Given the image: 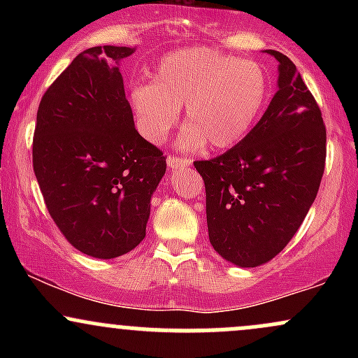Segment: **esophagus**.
I'll return each instance as SVG.
<instances>
[{
  "label": "esophagus",
  "instance_id": "34e87169",
  "mask_svg": "<svg viewBox=\"0 0 358 358\" xmlns=\"http://www.w3.org/2000/svg\"><path fill=\"white\" fill-rule=\"evenodd\" d=\"M166 165L171 170H178V168H185L190 165V159L183 158V156H176V155H170L166 158Z\"/></svg>",
  "mask_w": 358,
  "mask_h": 358
}]
</instances>
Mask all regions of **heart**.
Masks as SVG:
<instances>
[{"instance_id": "b5f03b06", "label": "heart", "mask_w": 358, "mask_h": 358, "mask_svg": "<svg viewBox=\"0 0 358 358\" xmlns=\"http://www.w3.org/2000/svg\"><path fill=\"white\" fill-rule=\"evenodd\" d=\"M264 69L212 48H185L158 62L151 84L131 87L129 104L138 131L159 145L185 109L180 145L196 150L208 141L227 150L245 138L268 99Z\"/></svg>"}]
</instances>
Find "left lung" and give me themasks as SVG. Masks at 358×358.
<instances>
[{
  "label": "left lung",
  "instance_id": "1",
  "mask_svg": "<svg viewBox=\"0 0 358 358\" xmlns=\"http://www.w3.org/2000/svg\"><path fill=\"white\" fill-rule=\"evenodd\" d=\"M278 92L242 141L212 159L193 162L207 196L212 248L225 261L256 268L293 239L315 202L324 171L327 129L313 94L286 55Z\"/></svg>",
  "mask_w": 358,
  "mask_h": 358
}]
</instances>
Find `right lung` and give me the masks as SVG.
Segmentation results:
<instances>
[{"mask_svg": "<svg viewBox=\"0 0 358 358\" xmlns=\"http://www.w3.org/2000/svg\"><path fill=\"white\" fill-rule=\"evenodd\" d=\"M129 47L80 52L40 101L34 171L47 210L80 252L113 259L145 239L166 156L134 127L116 64Z\"/></svg>", "mask_w": 358, "mask_h": 358, "instance_id": "obj_1", "label": "right lung"}]
</instances>
